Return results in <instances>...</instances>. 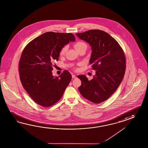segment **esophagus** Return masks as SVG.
Here are the masks:
<instances>
[{"mask_svg": "<svg viewBox=\"0 0 148 148\" xmlns=\"http://www.w3.org/2000/svg\"><path fill=\"white\" fill-rule=\"evenodd\" d=\"M76 77V76L75 75H74V74H73V75H72L73 79H75Z\"/></svg>", "mask_w": 148, "mask_h": 148, "instance_id": "1", "label": "esophagus"}]
</instances>
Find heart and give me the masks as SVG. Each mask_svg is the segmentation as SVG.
Wrapping results in <instances>:
<instances>
[{"label": "heart", "mask_w": 148, "mask_h": 148, "mask_svg": "<svg viewBox=\"0 0 148 148\" xmlns=\"http://www.w3.org/2000/svg\"><path fill=\"white\" fill-rule=\"evenodd\" d=\"M74 47H75V49L76 50V51H77L78 50L80 49L81 48H82V47H87V45H86V44L84 43L83 42L79 41V42H76L74 44ZM66 50H67V47H62L61 49V50H60V56L64 55L66 51Z\"/></svg>", "instance_id": "obj_1"}]
</instances>
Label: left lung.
Wrapping results in <instances>:
<instances>
[{
  "label": "left lung",
  "mask_w": 148,
  "mask_h": 148,
  "mask_svg": "<svg viewBox=\"0 0 148 148\" xmlns=\"http://www.w3.org/2000/svg\"><path fill=\"white\" fill-rule=\"evenodd\" d=\"M76 35L89 44L92 53L90 64L96 71L93 79L77 76L82 84L79 87L82 96L98 104L112 96L121 83L126 71V58L117 41L103 30L95 29Z\"/></svg>",
  "instance_id": "left-lung-1"
}]
</instances>
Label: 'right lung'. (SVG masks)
Here are the masks:
<instances>
[{
  "instance_id": "obj_1",
  "label": "right lung",
  "mask_w": 148,
  "mask_h": 148,
  "mask_svg": "<svg viewBox=\"0 0 148 148\" xmlns=\"http://www.w3.org/2000/svg\"><path fill=\"white\" fill-rule=\"evenodd\" d=\"M75 38L71 33L47 32L28 44L22 53L18 72L22 85L30 97L40 106L47 108L62 97L72 79L67 70L53 76L54 61H58L61 49Z\"/></svg>"
}]
</instances>
